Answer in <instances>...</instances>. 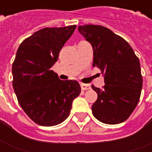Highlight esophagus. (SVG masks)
<instances>
[{
	"mask_svg": "<svg viewBox=\"0 0 152 152\" xmlns=\"http://www.w3.org/2000/svg\"><path fill=\"white\" fill-rule=\"evenodd\" d=\"M80 87H81L82 90H87V89H89L91 88L90 86L87 85V84H80Z\"/></svg>",
	"mask_w": 152,
	"mask_h": 152,
	"instance_id": "esophagus-1",
	"label": "esophagus"
}]
</instances>
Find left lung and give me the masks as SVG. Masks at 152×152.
Segmentation results:
<instances>
[{"label":"left lung","mask_w":152,"mask_h":152,"mask_svg":"<svg viewBox=\"0 0 152 152\" xmlns=\"http://www.w3.org/2000/svg\"><path fill=\"white\" fill-rule=\"evenodd\" d=\"M78 31L92 45L93 66L104 74L102 89L92 86L98 94L93 115L104 124L122 123L130 116L140 99L142 76L139 59L124 38L103 26H79Z\"/></svg>","instance_id":"8db88e82"}]
</instances>
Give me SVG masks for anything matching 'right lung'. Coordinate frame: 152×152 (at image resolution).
Segmentation results:
<instances>
[{"label": "right lung", "mask_w": 152, "mask_h": 152, "mask_svg": "<svg viewBox=\"0 0 152 152\" xmlns=\"http://www.w3.org/2000/svg\"><path fill=\"white\" fill-rule=\"evenodd\" d=\"M76 28H42L26 38L17 50L12 65L13 88L23 110L39 125L53 126L65 121L80 94L76 80H61L50 70Z\"/></svg>", "instance_id": "1"}]
</instances>
